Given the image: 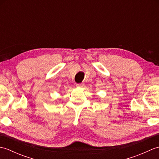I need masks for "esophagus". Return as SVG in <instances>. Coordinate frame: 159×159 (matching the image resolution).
I'll return each mask as SVG.
<instances>
[{"mask_svg":"<svg viewBox=\"0 0 159 159\" xmlns=\"http://www.w3.org/2000/svg\"><path fill=\"white\" fill-rule=\"evenodd\" d=\"M84 86V83H79V84H76V87H82Z\"/></svg>","mask_w":159,"mask_h":159,"instance_id":"1","label":"esophagus"}]
</instances>
